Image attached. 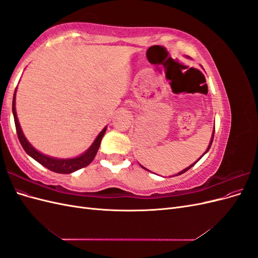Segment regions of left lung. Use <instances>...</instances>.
Returning a JSON list of instances; mask_svg holds the SVG:
<instances>
[{
	"mask_svg": "<svg viewBox=\"0 0 258 258\" xmlns=\"http://www.w3.org/2000/svg\"><path fill=\"white\" fill-rule=\"evenodd\" d=\"M213 138H214V131H213V135H212V139H211V141H210V144H209V146H208V148H207V151H206V153H205V154H207V153L209 152V150H210V147H211V145H212V142H213ZM205 154H204V155H205ZM204 155H202V156H204ZM202 156H201V157H202ZM201 157H200V158H199V159H198V160H197L196 162H194V163H192V165H190L189 167H187V168H185L184 170H182V171H181V172H178V173H177V174H175V175H179V174H183V173H185L187 170H189V169H190L191 167H194L195 165H196V163H197V162H198V161H199V160L201 159ZM141 167H142V166H141ZM142 168H143V169H145L144 167H142ZM145 170H147V169H145ZM147 171H148V170H147Z\"/></svg>",
	"mask_w": 258,
	"mask_h": 258,
	"instance_id": "8db88e82",
	"label": "left lung"
}]
</instances>
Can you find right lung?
<instances>
[{
    "label": "right lung",
    "instance_id": "add662e5",
    "mask_svg": "<svg viewBox=\"0 0 258 258\" xmlns=\"http://www.w3.org/2000/svg\"><path fill=\"white\" fill-rule=\"evenodd\" d=\"M15 100H16V90H15L14 98H13V114H14L15 126H16L19 142L22 145L23 150L26 151V153L29 156H31V157H32L33 159H35L37 162H40L42 166H44L45 168H47L50 171H53V172H56V173L69 174V173L74 172V171H77V170H80L82 168L87 167L89 163L93 159H95L97 152H98L100 144H101V140H102V138L105 134V131H106V127L100 132L99 136L95 140V142L92 143V145L88 148V150L86 151L83 155L79 156V157L71 158V159H58V158L49 157V156L44 155L38 151H36L35 148L29 143V141L26 139L25 135H23V132L21 130L20 124H19V121H18L16 107H15V102H16Z\"/></svg>",
    "mask_w": 258,
    "mask_h": 258
}]
</instances>
